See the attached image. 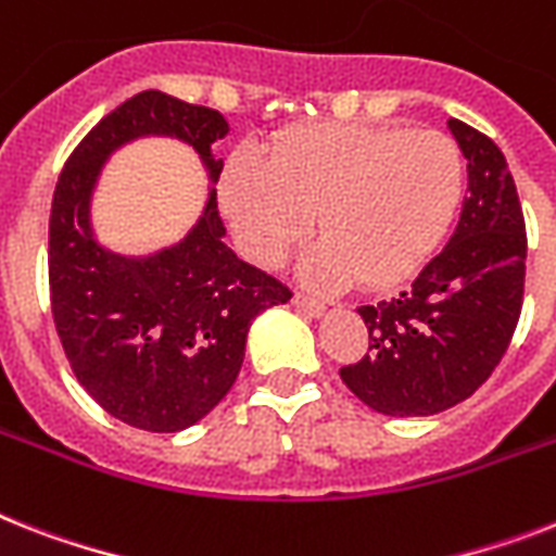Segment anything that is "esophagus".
Masks as SVG:
<instances>
[{
    "instance_id": "obj_1",
    "label": "esophagus",
    "mask_w": 556,
    "mask_h": 556,
    "mask_svg": "<svg viewBox=\"0 0 556 556\" xmlns=\"http://www.w3.org/2000/svg\"><path fill=\"white\" fill-rule=\"evenodd\" d=\"M293 305L308 317H323L325 314V302L317 296H308V293H293Z\"/></svg>"
}]
</instances>
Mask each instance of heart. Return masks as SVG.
Instances as JSON below:
<instances>
[{
    "label": "heart",
    "instance_id": "obj_1",
    "mask_svg": "<svg viewBox=\"0 0 556 556\" xmlns=\"http://www.w3.org/2000/svg\"><path fill=\"white\" fill-rule=\"evenodd\" d=\"M466 188L457 142L440 130L317 125L265 160L239 153L219 182L233 231L256 263L277 265L311 228L323 237L308 277L394 286L448 231Z\"/></svg>",
    "mask_w": 556,
    "mask_h": 556
}]
</instances>
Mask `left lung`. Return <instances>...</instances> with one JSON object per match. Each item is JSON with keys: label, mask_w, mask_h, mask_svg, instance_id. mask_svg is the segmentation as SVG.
Masks as SVG:
<instances>
[{"label": "left lung", "mask_w": 556, "mask_h": 556, "mask_svg": "<svg viewBox=\"0 0 556 556\" xmlns=\"http://www.w3.org/2000/svg\"><path fill=\"white\" fill-rule=\"evenodd\" d=\"M468 160L454 237L396 300L363 305L368 351L342 382L388 417H428L463 403L503 359L522 311L526 219L503 151L448 119Z\"/></svg>", "instance_id": "1"}]
</instances>
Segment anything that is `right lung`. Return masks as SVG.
<instances>
[{"mask_svg":"<svg viewBox=\"0 0 556 556\" xmlns=\"http://www.w3.org/2000/svg\"><path fill=\"white\" fill-rule=\"evenodd\" d=\"M146 134L185 139L219 179L211 146L219 111L142 90L99 119L59 174L48 228V279L59 340L79 386L111 417L153 434L193 426L223 400L245 359L251 319L291 300L277 277L237 260L211 191L179 245L125 260L97 245L88 205L108 153Z\"/></svg>","mask_w":556,"mask_h":556,"instance_id":"1","label":"right lung"}]
</instances>
